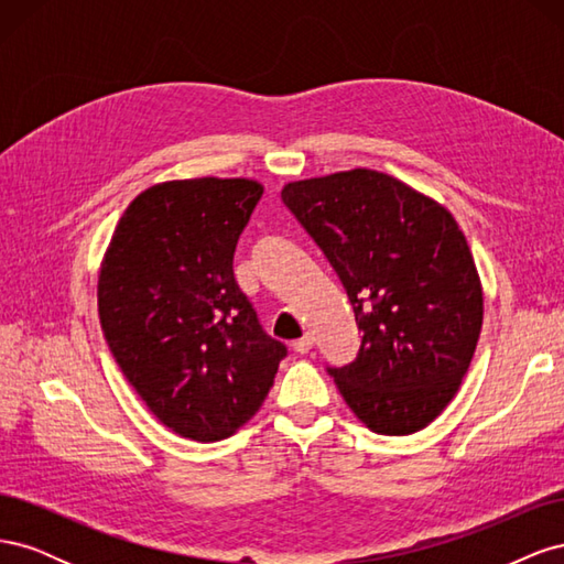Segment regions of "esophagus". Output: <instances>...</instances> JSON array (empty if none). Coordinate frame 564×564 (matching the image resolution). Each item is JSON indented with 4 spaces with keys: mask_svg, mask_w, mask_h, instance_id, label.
<instances>
[{
    "mask_svg": "<svg viewBox=\"0 0 564 564\" xmlns=\"http://www.w3.org/2000/svg\"><path fill=\"white\" fill-rule=\"evenodd\" d=\"M292 348L299 352V355H305V352H308L311 348H313V336L311 334H305V336H301L299 340H294V344H292Z\"/></svg>",
    "mask_w": 564,
    "mask_h": 564,
    "instance_id": "esophagus-1",
    "label": "esophagus"
}]
</instances>
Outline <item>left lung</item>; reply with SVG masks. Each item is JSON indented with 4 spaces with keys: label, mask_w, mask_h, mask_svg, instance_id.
<instances>
[{
    "label": "left lung",
    "mask_w": 564,
    "mask_h": 564,
    "mask_svg": "<svg viewBox=\"0 0 564 564\" xmlns=\"http://www.w3.org/2000/svg\"><path fill=\"white\" fill-rule=\"evenodd\" d=\"M282 202L346 286L360 352L329 369L379 435L433 423L464 381L482 329V284L454 216L373 169L292 181Z\"/></svg>",
    "instance_id": "obj_1"
}]
</instances>
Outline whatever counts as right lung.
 Here are the masks:
<instances>
[{
    "label": "right lung",
    "mask_w": 564,
    "mask_h": 564,
    "mask_svg": "<svg viewBox=\"0 0 564 564\" xmlns=\"http://www.w3.org/2000/svg\"><path fill=\"white\" fill-rule=\"evenodd\" d=\"M261 195L253 178L150 185L100 261L98 317L112 357L158 421L195 442L240 431L286 355L232 275Z\"/></svg>",
    "instance_id": "right-lung-1"
}]
</instances>
